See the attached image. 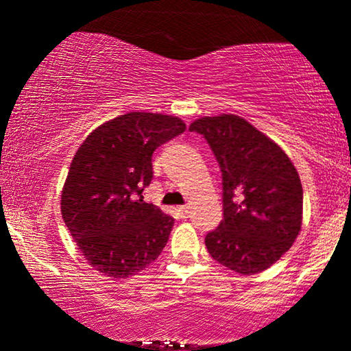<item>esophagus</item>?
Listing matches in <instances>:
<instances>
[{"label": "esophagus", "mask_w": 351, "mask_h": 351, "mask_svg": "<svg viewBox=\"0 0 351 351\" xmlns=\"http://www.w3.org/2000/svg\"><path fill=\"white\" fill-rule=\"evenodd\" d=\"M177 213H179L182 219H186L190 215V208L189 206H179V208H177Z\"/></svg>", "instance_id": "34e87169"}]
</instances>
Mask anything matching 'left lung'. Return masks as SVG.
Returning <instances> with one entry per match:
<instances>
[{
  "label": "left lung",
  "instance_id": "left-lung-1",
  "mask_svg": "<svg viewBox=\"0 0 351 351\" xmlns=\"http://www.w3.org/2000/svg\"><path fill=\"white\" fill-rule=\"evenodd\" d=\"M204 136L222 171L223 220L206 234L210 257L239 275L270 268L302 227L304 190L285 150L237 114L190 124Z\"/></svg>",
  "mask_w": 351,
  "mask_h": 351
}]
</instances>
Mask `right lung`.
Segmentation results:
<instances>
[{
	"instance_id": "obj_1",
	"label": "right lung",
	"mask_w": 351,
	"mask_h": 351,
	"mask_svg": "<svg viewBox=\"0 0 351 351\" xmlns=\"http://www.w3.org/2000/svg\"><path fill=\"white\" fill-rule=\"evenodd\" d=\"M185 131L180 118L131 112L94 129L71 160L62 217L90 267L112 278L136 275L160 256L174 219L143 201L158 147Z\"/></svg>"
}]
</instances>
